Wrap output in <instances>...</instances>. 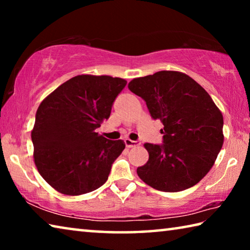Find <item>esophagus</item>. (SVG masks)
Wrapping results in <instances>:
<instances>
[{
    "instance_id": "34e87169",
    "label": "esophagus",
    "mask_w": 250,
    "mask_h": 250,
    "mask_svg": "<svg viewBox=\"0 0 250 250\" xmlns=\"http://www.w3.org/2000/svg\"><path fill=\"white\" fill-rule=\"evenodd\" d=\"M125 146H126V147H133V146H140V142L130 140V139H128V138L125 139Z\"/></svg>"
}]
</instances>
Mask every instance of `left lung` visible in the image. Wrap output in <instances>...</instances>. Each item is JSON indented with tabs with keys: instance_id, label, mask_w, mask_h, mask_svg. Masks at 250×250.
I'll return each mask as SVG.
<instances>
[{
	"instance_id": "left-lung-1",
	"label": "left lung",
	"mask_w": 250,
	"mask_h": 250,
	"mask_svg": "<svg viewBox=\"0 0 250 250\" xmlns=\"http://www.w3.org/2000/svg\"><path fill=\"white\" fill-rule=\"evenodd\" d=\"M128 87L164 125L162 146L145 145L149 161L137 168L139 177L163 192L197 184L214 166L224 143L223 115L208 92L175 70L134 78Z\"/></svg>"
}]
</instances>
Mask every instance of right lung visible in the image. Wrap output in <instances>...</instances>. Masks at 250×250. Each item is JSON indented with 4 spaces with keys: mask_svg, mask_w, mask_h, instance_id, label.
Listing matches in <instances>:
<instances>
[{
    "mask_svg": "<svg viewBox=\"0 0 250 250\" xmlns=\"http://www.w3.org/2000/svg\"><path fill=\"white\" fill-rule=\"evenodd\" d=\"M126 80L111 76L78 75L42 101L32 130L34 162L57 192L77 196L108 180L124 140H108L96 129L111 112Z\"/></svg>",
    "mask_w": 250,
    "mask_h": 250,
    "instance_id": "right-lung-1",
    "label": "right lung"
}]
</instances>
